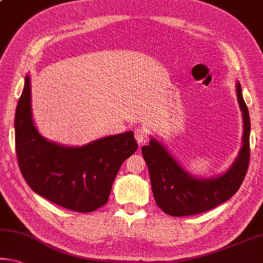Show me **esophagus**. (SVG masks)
Listing matches in <instances>:
<instances>
[{
    "label": "esophagus",
    "instance_id": "34e87169",
    "mask_svg": "<svg viewBox=\"0 0 263 263\" xmlns=\"http://www.w3.org/2000/svg\"><path fill=\"white\" fill-rule=\"evenodd\" d=\"M135 137H136V140L138 141L139 145L145 143V140L147 139V130H146V128L141 127V126H137L135 128Z\"/></svg>",
    "mask_w": 263,
    "mask_h": 263
}]
</instances>
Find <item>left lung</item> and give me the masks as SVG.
I'll list each match as a JSON object with an SVG mask.
<instances>
[{
    "label": "left lung",
    "mask_w": 263,
    "mask_h": 263,
    "mask_svg": "<svg viewBox=\"0 0 263 263\" xmlns=\"http://www.w3.org/2000/svg\"><path fill=\"white\" fill-rule=\"evenodd\" d=\"M235 87L243 120L242 146L233 164L222 174L211 178L193 176L154 137H151L148 145L141 147L154 200L166 214L186 216L203 213L227 201L242 184L249 164L251 120L239 82Z\"/></svg>",
    "instance_id": "left-lung-1"
}]
</instances>
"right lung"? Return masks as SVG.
I'll return each mask as SVG.
<instances>
[{
    "mask_svg": "<svg viewBox=\"0 0 263 263\" xmlns=\"http://www.w3.org/2000/svg\"><path fill=\"white\" fill-rule=\"evenodd\" d=\"M15 144L20 170L30 189L56 205L89 213L105 205L125 159L138 148L132 131L66 146L44 138L31 111L30 74L15 114Z\"/></svg>",
    "mask_w": 263,
    "mask_h": 263,
    "instance_id": "1",
    "label": "right lung"
}]
</instances>
